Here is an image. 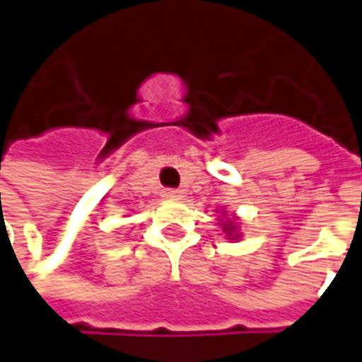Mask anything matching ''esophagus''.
<instances>
[{
    "label": "esophagus",
    "instance_id": "34e87169",
    "mask_svg": "<svg viewBox=\"0 0 362 362\" xmlns=\"http://www.w3.org/2000/svg\"><path fill=\"white\" fill-rule=\"evenodd\" d=\"M163 196H164V198H168V199H180L182 198V192H180V189L168 188V189H164Z\"/></svg>",
    "mask_w": 362,
    "mask_h": 362
}]
</instances>
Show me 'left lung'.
Returning a JSON list of instances; mask_svg holds the SVG:
<instances>
[{"mask_svg":"<svg viewBox=\"0 0 362 362\" xmlns=\"http://www.w3.org/2000/svg\"><path fill=\"white\" fill-rule=\"evenodd\" d=\"M221 216H223L225 219H221V221H219V225L223 227L225 237H227V239H239V237H241V233H239V225H237V221H235V217H231V219H229L225 211L221 214Z\"/></svg>","mask_w":362,"mask_h":362,"instance_id":"1","label":"left lung"}]
</instances>
